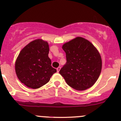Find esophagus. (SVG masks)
Wrapping results in <instances>:
<instances>
[{"mask_svg":"<svg viewBox=\"0 0 121 121\" xmlns=\"http://www.w3.org/2000/svg\"><path fill=\"white\" fill-rule=\"evenodd\" d=\"M60 68H61V67H58V68H57V72H59V71H60Z\"/></svg>","mask_w":121,"mask_h":121,"instance_id":"obj_1","label":"esophagus"}]
</instances>
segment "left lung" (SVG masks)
<instances>
[{
    "label": "left lung",
    "mask_w": 121,
    "mask_h": 121,
    "mask_svg": "<svg viewBox=\"0 0 121 121\" xmlns=\"http://www.w3.org/2000/svg\"><path fill=\"white\" fill-rule=\"evenodd\" d=\"M67 62L59 73L73 88L83 91L97 81L102 68L101 56L91 43L78 37L64 44Z\"/></svg>",
    "instance_id": "obj_1"
}]
</instances>
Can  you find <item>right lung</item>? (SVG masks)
I'll return each mask as SVG.
<instances>
[{
	"instance_id": "add662e5",
	"label": "right lung",
	"mask_w": 121,
	"mask_h": 121,
	"mask_svg": "<svg viewBox=\"0 0 121 121\" xmlns=\"http://www.w3.org/2000/svg\"><path fill=\"white\" fill-rule=\"evenodd\" d=\"M48 43L41 39L31 41L19 53L15 64L19 80L27 87L37 89L50 80L57 70L48 57Z\"/></svg>"
}]
</instances>
